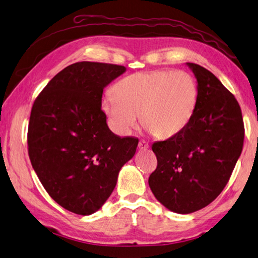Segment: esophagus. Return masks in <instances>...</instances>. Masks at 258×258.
<instances>
[{"label": "esophagus", "mask_w": 258, "mask_h": 258, "mask_svg": "<svg viewBox=\"0 0 258 258\" xmlns=\"http://www.w3.org/2000/svg\"><path fill=\"white\" fill-rule=\"evenodd\" d=\"M138 147L140 150H146L149 148V145L147 142H145V140H140L139 144H138Z\"/></svg>", "instance_id": "esophagus-1"}]
</instances>
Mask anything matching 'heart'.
I'll return each instance as SVG.
<instances>
[{
    "instance_id": "b5f03b06",
    "label": "heart",
    "mask_w": 258,
    "mask_h": 258,
    "mask_svg": "<svg viewBox=\"0 0 258 258\" xmlns=\"http://www.w3.org/2000/svg\"><path fill=\"white\" fill-rule=\"evenodd\" d=\"M197 82L183 71L138 72L121 79L113 95L105 96L102 110L116 134L127 136L138 124L155 137L169 138L186 127L196 112Z\"/></svg>"
}]
</instances>
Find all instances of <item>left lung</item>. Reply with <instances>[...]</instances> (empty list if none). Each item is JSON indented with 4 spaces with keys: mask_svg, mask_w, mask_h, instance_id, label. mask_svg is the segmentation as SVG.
<instances>
[{
    "mask_svg": "<svg viewBox=\"0 0 258 258\" xmlns=\"http://www.w3.org/2000/svg\"><path fill=\"white\" fill-rule=\"evenodd\" d=\"M198 81L196 112L181 133L153 144L157 167L148 178L168 210L191 213L207 207L227 185L244 145V120L234 94L208 71L187 62Z\"/></svg>",
    "mask_w": 258,
    "mask_h": 258,
    "instance_id": "1",
    "label": "left lung"
}]
</instances>
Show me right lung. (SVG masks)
I'll list each match as a JSON object with an SVG mask.
<instances>
[{"instance_id": "1", "label": "right lung", "mask_w": 258, "mask_h": 258, "mask_svg": "<svg viewBox=\"0 0 258 258\" xmlns=\"http://www.w3.org/2000/svg\"><path fill=\"white\" fill-rule=\"evenodd\" d=\"M124 66L79 61L53 76L33 102L28 154L47 193L76 215L98 211L138 138L115 136L101 109L103 89Z\"/></svg>"}]
</instances>
